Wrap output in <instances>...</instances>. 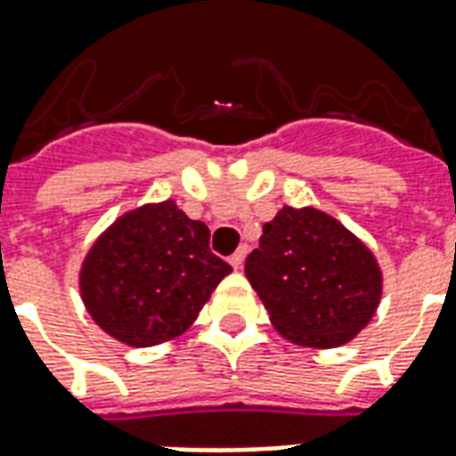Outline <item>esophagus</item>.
I'll return each mask as SVG.
<instances>
[{
  "label": "esophagus",
  "instance_id": "esophagus-1",
  "mask_svg": "<svg viewBox=\"0 0 456 456\" xmlns=\"http://www.w3.org/2000/svg\"><path fill=\"white\" fill-rule=\"evenodd\" d=\"M244 258H247V247H239L237 251H234V254L229 256V264H232V266L239 271V268L244 266Z\"/></svg>",
  "mask_w": 456,
  "mask_h": 456
}]
</instances>
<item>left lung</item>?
<instances>
[{"label":"left lung","mask_w":456,"mask_h":456,"mask_svg":"<svg viewBox=\"0 0 456 456\" xmlns=\"http://www.w3.org/2000/svg\"><path fill=\"white\" fill-rule=\"evenodd\" d=\"M248 283L288 342L335 349L371 322L383 296L373 251L317 208H283L264 224L244 266Z\"/></svg>","instance_id":"1"}]
</instances>
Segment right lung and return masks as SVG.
Returning <instances> with one entry per match:
<instances>
[{"mask_svg": "<svg viewBox=\"0 0 456 456\" xmlns=\"http://www.w3.org/2000/svg\"><path fill=\"white\" fill-rule=\"evenodd\" d=\"M232 273L209 251V229L175 200L124 212L80 266V297L94 325L129 346H156L188 330Z\"/></svg>", "mask_w": 456, "mask_h": 456, "instance_id": "add662e5", "label": "right lung"}]
</instances>
